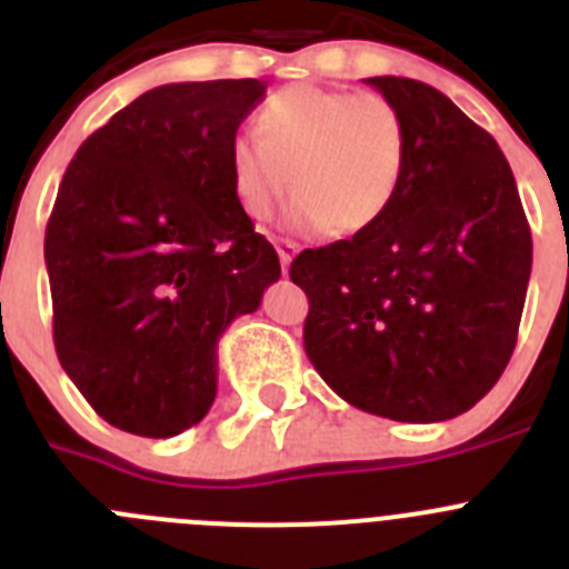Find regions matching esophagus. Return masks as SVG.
Segmentation results:
<instances>
[{"label": "esophagus", "instance_id": "1", "mask_svg": "<svg viewBox=\"0 0 569 569\" xmlns=\"http://www.w3.org/2000/svg\"><path fill=\"white\" fill-rule=\"evenodd\" d=\"M299 244H296V241H290V239H276V253H279V261H281V270H284V273H288V268H290V261H293V256L299 253Z\"/></svg>", "mask_w": 569, "mask_h": 569}]
</instances>
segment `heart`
<instances>
[{"mask_svg":"<svg viewBox=\"0 0 569 569\" xmlns=\"http://www.w3.org/2000/svg\"><path fill=\"white\" fill-rule=\"evenodd\" d=\"M410 156L401 110L373 90L290 84L256 113V136L230 139L239 210L264 222L293 184L284 224L299 233H365L390 213Z\"/></svg>","mask_w":569,"mask_h":569,"instance_id":"b5f03b06","label":"heart"}]
</instances>
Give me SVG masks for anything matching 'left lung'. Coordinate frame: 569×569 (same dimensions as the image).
<instances>
[{
	"label": "left lung",
	"instance_id": "left-lung-1",
	"mask_svg": "<svg viewBox=\"0 0 569 569\" xmlns=\"http://www.w3.org/2000/svg\"><path fill=\"white\" fill-rule=\"evenodd\" d=\"M401 110L407 173L376 228L301 250L305 350L347 405L393 421H445L505 373L519 336L532 239L516 179L485 128L441 90L367 79Z\"/></svg>",
	"mask_w": 569,
	"mask_h": 569
}]
</instances>
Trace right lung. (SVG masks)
<instances>
[{
	"mask_svg": "<svg viewBox=\"0 0 569 569\" xmlns=\"http://www.w3.org/2000/svg\"><path fill=\"white\" fill-rule=\"evenodd\" d=\"M259 79L162 84L90 133L44 230L53 345L108 425L170 439L208 416L216 345L281 268L233 199L230 139Z\"/></svg>",
	"mask_w": 569,
	"mask_h": 569,
	"instance_id": "add662e5",
	"label": "right lung"
}]
</instances>
